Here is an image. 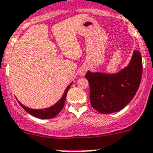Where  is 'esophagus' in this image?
<instances>
[{
    "label": "esophagus",
    "mask_w": 153,
    "mask_h": 153,
    "mask_svg": "<svg viewBox=\"0 0 153 153\" xmlns=\"http://www.w3.org/2000/svg\"><path fill=\"white\" fill-rule=\"evenodd\" d=\"M85 73H86V69H81V71H80V73H81V75H84V74H85Z\"/></svg>",
    "instance_id": "obj_1"
}]
</instances>
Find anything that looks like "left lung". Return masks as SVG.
<instances>
[{"instance_id":"1","label":"left lung","mask_w":153,"mask_h":153,"mask_svg":"<svg viewBox=\"0 0 153 153\" xmlns=\"http://www.w3.org/2000/svg\"><path fill=\"white\" fill-rule=\"evenodd\" d=\"M142 58L134 51L129 65L115 74L91 73L85 77L90 86L91 107L101 114H111L123 109L138 90L142 76Z\"/></svg>"}]
</instances>
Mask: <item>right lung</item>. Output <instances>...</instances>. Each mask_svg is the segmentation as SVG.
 <instances>
[{
	"mask_svg": "<svg viewBox=\"0 0 153 153\" xmlns=\"http://www.w3.org/2000/svg\"><path fill=\"white\" fill-rule=\"evenodd\" d=\"M70 84L69 86L67 87L66 89H65V91L64 94H63V96L59 100V101H57L56 102L55 104L53 105L52 107H48V108H45V109H41V110H35V109H30V108H28V107H25L24 105L20 103L19 102V103L20 104L23 108H24L25 111L29 113L31 115L35 116L36 118H42V119H49V118H54L55 116H57L59 112L63 109V107H64L65 105V101L66 100V96H67V92L69 91V88L71 86Z\"/></svg>",
	"mask_w": 153,
	"mask_h": 153,
	"instance_id": "right-lung-1",
	"label": "right lung"
}]
</instances>
